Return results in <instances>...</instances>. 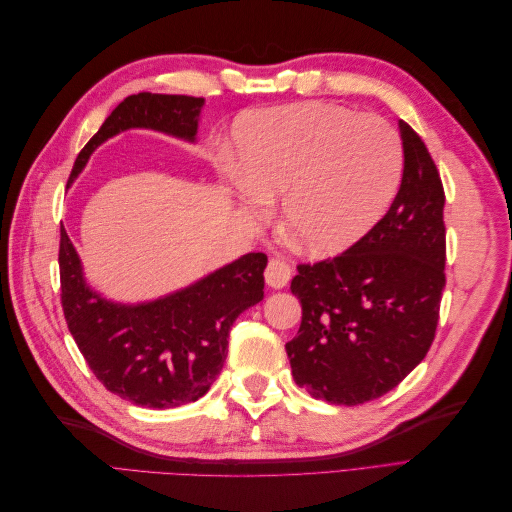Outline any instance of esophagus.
Wrapping results in <instances>:
<instances>
[{
  "label": "esophagus",
  "instance_id": "esophagus-1",
  "mask_svg": "<svg viewBox=\"0 0 512 512\" xmlns=\"http://www.w3.org/2000/svg\"><path fill=\"white\" fill-rule=\"evenodd\" d=\"M290 277H292V269L286 260H282V258L269 260L267 271H265V280L271 288H275V290L284 288L290 282Z\"/></svg>",
  "mask_w": 512,
  "mask_h": 512
}]
</instances>
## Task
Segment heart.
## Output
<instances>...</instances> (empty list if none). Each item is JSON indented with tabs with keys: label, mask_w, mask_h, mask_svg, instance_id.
Wrapping results in <instances>:
<instances>
[{
	"label": "heart",
	"mask_w": 512,
	"mask_h": 512,
	"mask_svg": "<svg viewBox=\"0 0 512 512\" xmlns=\"http://www.w3.org/2000/svg\"><path fill=\"white\" fill-rule=\"evenodd\" d=\"M235 170L243 209L262 218L282 198L288 235L305 252L348 250L389 211L404 145L389 121L346 106L301 102L239 121Z\"/></svg>",
	"instance_id": "obj_1"
}]
</instances>
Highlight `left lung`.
I'll list each match as a JSON object with an SVG mask.
<instances>
[{
	"label": "left lung",
	"mask_w": 512,
	"mask_h": 512,
	"mask_svg": "<svg viewBox=\"0 0 512 512\" xmlns=\"http://www.w3.org/2000/svg\"><path fill=\"white\" fill-rule=\"evenodd\" d=\"M404 177L391 209L346 252L299 265L286 344L294 382L337 406L378 399L425 359L446 284L444 188L425 143L399 121Z\"/></svg>",
	"instance_id": "1"
}]
</instances>
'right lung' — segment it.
<instances>
[{
  "instance_id": "obj_1",
  "label": "right lung",
  "mask_w": 512,
  "mask_h": 512,
  "mask_svg": "<svg viewBox=\"0 0 512 512\" xmlns=\"http://www.w3.org/2000/svg\"><path fill=\"white\" fill-rule=\"evenodd\" d=\"M205 98L128 96L83 147L72 183L91 151L130 128H151L194 141ZM267 254H245L168 297L123 305L106 301L83 277L79 254L61 226V307L89 369L108 391L145 408H177L203 397L226 361L228 331L247 307L265 297Z\"/></svg>"
}]
</instances>
